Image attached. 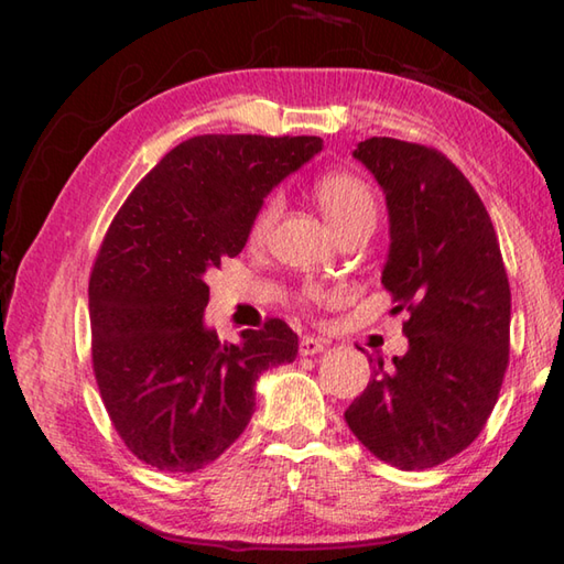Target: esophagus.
I'll list each match as a JSON object with an SVG mask.
<instances>
[{"mask_svg":"<svg viewBox=\"0 0 564 564\" xmlns=\"http://www.w3.org/2000/svg\"><path fill=\"white\" fill-rule=\"evenodd\" d=\"M326 346H328V340L313 338V336H303L299 350H301V356H316V352H321Z\"/></svg>","mask_w":564,"mask_h":564,"instance_id":"34e87169","label":"esophagus"}]
</instances>
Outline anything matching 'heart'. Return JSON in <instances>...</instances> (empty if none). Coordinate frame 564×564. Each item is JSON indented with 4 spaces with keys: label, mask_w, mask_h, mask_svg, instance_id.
Returning a JSON list of instances; mask_svg holds the SVG:
<instances>
[{
    "label": "heart",
    "mask_w": 564,
    "mask_h": 564,
    "mask_svg": "<svg viewBox=\"0 0 564 564\" xmlns=\"http://www.w3.org/2000/svg\"><path fill=\"white\" fill-rule=\"evenodd\" d=\"M313 194H316V202L321 206L323 216L328 218L330 226L340 234L343 228L358 226V224H376V194L366 181L358 178L356 174H348V171H330V174H323L316 186H313ZM281 216V196L273 194L263 202L259 214L253 218V236H265L275 224V218ZM305 295H313L308 291Z\"/></svg>",
    "instance_id": "heart-1"
}]
</instances>
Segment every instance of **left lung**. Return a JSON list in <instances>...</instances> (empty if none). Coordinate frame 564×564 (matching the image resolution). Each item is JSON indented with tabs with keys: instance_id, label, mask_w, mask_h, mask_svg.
I'll return each mask as SVG.
<instances>
[{
	"instance_id": "8db88e82",
	"label": "left lung",
	"mask_w": 564,
	"mask_h": 564,
	"mask_svg": "<svg viewBox=\"0 0 564 564\" xmlns=\"http://www.w3.org/2000/svg\"><path fill=\"white\" fill-rule=\"evenodd\" d=\"M386 194L390 246L380 283L408 311L405 356L378 360L346 410L378 460L425 470L488 423L510 356V283L488 212L441 151L373 137L352 151Z\"/></svg>"
}]
</instances>
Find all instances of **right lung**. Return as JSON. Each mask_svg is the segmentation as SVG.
<instances>
[{
  "mask_svg": "<svg viewBox=\"0 0 564 564\" xmlns=\"http://www.w3.org/2000/svg\"><path fill=\"white\" fill-rule=\"evenodd\" d=\"M321 149L318 137H194L113 216L89 281L91 360L113 427L147 465L214 463L246 431L256 380L299 356L279 318L218 340L206 273L243 251L263 198Z\"/></svg>",
  "mask_w": 564,
  "mask_h": 564,
  "instance_id": "1",
  "label": "right lung"
}]
</instances>
